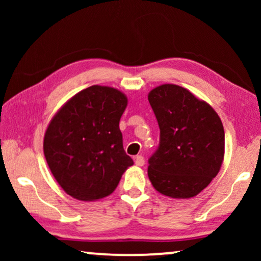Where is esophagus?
<instances>
[{"label": "esophagus", "instance_id": "obj_1", "mask_svg": "<svg viewBox=\"0 0 261 261\" xmlns=\"http://www.w3.org/2000/svg\"><path fill=\"white\" fill-rule=\"evenodd\" d=\"M134 162H135V165H137V166H144L145 159H144V156H142V155H138V156H135Z\"/></svg>", "mask_w": 261, "mask_h": 261}]
</instances>
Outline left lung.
I'll list each match as a JSON object with an SVG mask.
<instances>
[{
  "instance_id": "1",
  "label": "left lung",
  "mask_w": 261,
  "mask_h": 261,
  "mask_svg": "<svg viewBox=\"0 0 261 261\" xmlns=\"http://www.w3.org/2000/svg\"><path fill=\"white\" fill-rule=\"evenodd\" d=\"M148 101L158 121L160 142L148 160L153 188L171 198H191L216 177L224 156L220 116L183 87L163 84Z\"/></svg>"
}]
</instances>
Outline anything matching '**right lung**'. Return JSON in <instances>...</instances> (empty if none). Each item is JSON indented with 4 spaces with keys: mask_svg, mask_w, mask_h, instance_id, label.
<instances>
[{
    "mask_svg": "<svg viewBox=\"0 0 261 261\" xmlns=\"http://www.w3.org/2000/svg\"><path fill=\"white\" fill-rule=\"evenodd\" d=\"M127 103L122 91L92 85L52 117L45 132L44 154L53 177L71 197H107L134 164L124 152L119 127Z\"/></svg>",
    "mask_w": 261,
    "mask_h": 261,
    "instance_id": "obj_1",
    "label": "right lung"
}]
</instances>
